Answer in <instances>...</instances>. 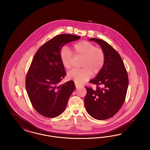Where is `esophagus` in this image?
Here are the masks:
<instances>
[{
    "label": "esophagus",
    "mask_w": 150,
    "mask_h": 150,
    "mask_svg": "<svg viewBox=\"0 0 150 150\" xmlns=\"http://www.w3.org/2000/svg\"><path fill=\"white\" fill-rule=\"evenodd\" d=\"M75 86H76V89H78L79 88H81L82 86H81V85H80V84H78V83H75Z\"/></svg>",
    "instance_id": "1"
}]
</instances>
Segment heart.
I'll use <instances>...</instances> for the list:
<instances>
[{"label":"heart","mask_w":150,"mask_h":150,"mask_svg":"<svg viewBox=\"0 0 150 150\" xmlns=\"http://www.w3.org/2000/svg\"><path fill=\"white\" fill-rule=\"evenodd\" d=\"M73 53L76 57H82L80 69H75L68 72L67 77L75 83L81 84L93 75H97L102 69L105 61V56L102 50L93 43L81 41L73 46ZM59 58L62 66L66 69H71L74 55L67 47L61 48Z\"/></svg>","instance_id":"b5f03b06"}]
</instances>
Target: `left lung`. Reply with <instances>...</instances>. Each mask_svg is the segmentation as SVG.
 <instances>
[{
    "label": "left lung",
    "mask_w": 150,
    "mask_h": 150,
    "mask_svg": "<svg viewBox=\"0 0 150 150\" xmlns=\"http://www.w3.org/2000/svg\"><path fill=\"white\" fill-rule=\"evenodd\" d=\"M90 41L99 44L105 56V64L91 83L96 88L86 86L84 104L87 112L93 118L106 120L116 114L122 107L128 87V73L120 55L109 44L100 39Z\"/></svg>",
    "instance_id": "8db88e82"
}]
</instances>
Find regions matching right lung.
<instances>
[{
	"label": "right lung",
	"instance_id": "right-lung-1",
	"mask_svg": "<svg viewBox=\"0 0 150 150\" xmlns=\"http://www.w3.org/2000/svg\"><path fill=\"white\" fill-rule=\"evenodd\" d=\"M79 36L60 34L42 45L36 52L27 73L25 85L33 107L46 117H56L64 111L75 89L74 82H59L66 75L59 52L66 43L78 40Z\"/></svg>",
	"mask_w": 150,
	"mask_h": 150
}]
</instances>
